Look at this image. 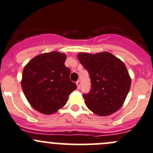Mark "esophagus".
Here are the masks:
<instances>
[{"label":"esophagus","instance_id":"esophagus-1","mask_svg":"<svg viewBox=\"0 0 153 153\" xmlns=\"http://www.w3.org/2000/svg\"><path fill=\"white\" fill-rule=\"evenodd\" d=\"M76 85H77V87H78V88L79 89L80 87H81V81H80L79 80L76 81Z\"/></svg>","mask_w":153,"mask_h":153}]
</instances>
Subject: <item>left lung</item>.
<instances>
[{
	"mask_svg": "<svg viewBox=\"0 0 153 153\" xmlns=\"http://www.w3.org/2000/svg\"><path fill=\"white\" fill-rule=\"evenodd\" d=\"M78 59L91 78V91L83 94L88 109L100 116L118 111L126 99L131 84L124 62L109 52L80 53Z\"/></svg>",
	"mask_w": 153,
	"mask_h": 153,
	"instance_id": "left-lung-1",
	"label": "left lung"
}]
</instances>
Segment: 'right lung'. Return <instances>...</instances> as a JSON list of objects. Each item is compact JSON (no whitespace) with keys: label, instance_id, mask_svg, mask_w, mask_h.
<instances>
[{"label":"right lung","instance_id":"1","mask_svg":"<svg viewBox=\"0 0 153 153\" xmlns=\"http://www.w3.org/2000/svg\"><path fill=\"white\" fill-rule=\"evenodd\" d=\"M65 59V54L53 51L34 57L24 68L22 91L31 106L41 113L57 112L77 88L69 78L70 69L64 64Z\"/></svg>","mask_w":153,"mask_h":153}]
</instances>
